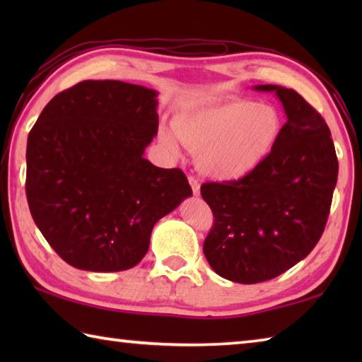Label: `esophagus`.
Segmentation results:
<instances>
[{
    "instance_id": "1",
    "label": "esophagus",
    "mask_w": 362,
    "mask_h": 362,
    "mask_svg": "<svg viewBox=\"0 0 362 362\" xmlns=\"http://www.w3.org/2000/svg\"><path fill=\"white\" fill-rule=\"evenodd\" d=\"M188 182H189V185H192L193 193H194L196 196H198V194H199V189H201V185H199L198 179H196V177H193V175H189V177H188Z\"/></svg>"
}]
</instances>
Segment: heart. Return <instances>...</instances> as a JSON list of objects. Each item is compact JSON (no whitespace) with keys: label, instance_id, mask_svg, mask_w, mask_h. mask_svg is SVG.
<instances>
[{"label":"heart","instance_id":"b5f03b06","mask_svg":"<svg viewBox=\"0 0 362 362\" xmlns=\"http://www.w3.org/2000/svg\"><path fill=\"white\" fill-rule=\"evenodd\" d=\"M283 134L276 107L250 99H230L217 105L175 116L174 132L159 131V142L179 155L180 142L196 153L199 170L214 180H240L259 169Z\"/></svg>","mask_w":362,"mask_h":362}]
</instances>
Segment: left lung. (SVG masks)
<instances>
[{
  "mask_svg": "<svg viewBox=\"0 0 362 362\" xmlns=\"http://www.w3.org/2000/svg\"><path fill=\"white\" fill-rule=\"evenodd\" d=\"M274 93L287 122L265 163L233 182H207L201 196L212 209L214 226L204 255L218 276L255 284L279 276L303 260L326 226L339 175L335 146L322 116L293 89Z\"/></svg>",
  "mask_w": 362,
  "mask_h": 362,
  "instance_id": "obj_1",
  "label": "left lung"
}]
</instances>
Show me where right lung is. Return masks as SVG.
Segmentation results:
<instances>
[{"label": "right lung", "instance_id": "obj_1", "mask_svg": "<svg viewBox=\"0 0 362 362\" xmlns=\"http://www.w3.org/2000/svg\"><path fill=\"white\" fill-rule=\"evenodd\" d=\"M158 93L88 79L57 94L28 134L27 201L46 241L86 272L136 267L151 230L192 187L144 158L158 132Z\"/></svg>", "mask_w": 362, "mask_h": 362}]
</instances>
